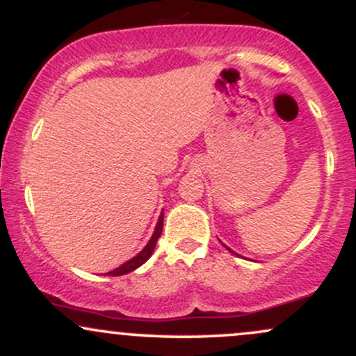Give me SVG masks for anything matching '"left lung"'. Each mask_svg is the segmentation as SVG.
Instances as JSON below:
<instances>
[{
  "mask_svg": "<svg viewBox=\"0 0 356 356\" xmlns=\"http://www.w3.org/2000/svg\"><path fill=\"white\" fill-rule=\"evenodd\" d=\"M229 251H231V249H229Z\"/></svg>",
  "mask_w": 356,
  "mask_h": 356,
  "instance_id": "left-lung-1",
  "label": "left lung"
}]
</instances>
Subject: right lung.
Returning a JSON list of instances; mask_svg holds the SVG:
<instances>
[{
  "label": "right lung",
  "instance_id": "add662e5",
  "mask_svg": "<svg viewBox=\"0 0 356 356\" xmlns=\"http://www.w3.org/2000/svg\"><path fill=\"white\" fill-rule=\"evenodd\" d=\"M162 227H164V212H162L161 218H159V222H157V226H155L154 236H152V238H150L149 244H147V246L142 249V251L138 252L136 257H132V259L127 261L125 264H122L120 268L113 269V271L107 273V275H110V276H122V275H127V273L134 271V269H137L138 266H142V264H144L145 261L149 259L150 256H152L155 244H157V239L161 238V234H162Z\"/></svg>",
  "mask_w": 356,
  "mask_h": 356
}]
</instances>
